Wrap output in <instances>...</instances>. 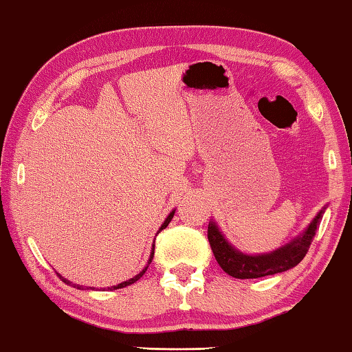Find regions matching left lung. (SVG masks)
<instances>
[{
	"mask_svg": "<svg viewBox=\"0 0 352 352\" xmlns=\"http://www.w3.org/2000/svg\"><path fill=\"white\" fill-rule=\"evenodd\" d=\"M324 210H326V208H322L316 214V217L311 220V223L307 226V230L300 236L294 237L289 244L277 248L275 252L266 253V255H245V253L236 250L225 239L215 221H209L208 239L220 267L231 277L242 280L266 277V275H274L293 269L304 259L313 237H315L318 228H320Z\"/></svg>",
	"mask_w": 352,
	"mask_h": 352,
	"instance_id": "8db88e82",
	"label": "left lung"
}]
</instances>
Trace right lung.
I'll list each match as a JSON object with an SVG mask.
<instances>
[{
  "mask_svg": "<svg viewBox=\"0 0 352 352\" xmlns=\"http://www.w3.org/2000/svg\"><path fill=\"white\" fill-rule=\"evenodd\" d=\"M173 215H175V210H171V212H170V215H168V217H166L165 219V221H164V223H162V226H160V230L159 231H162V230H164V228H166V226H168V223H170V221H171V219H173ZM153 258H154V245H153V250H151V256H149V261H148V264H146V267L142 270V272H140L138 275H135V277L133 278H131V280H127V282H122V283H120V285H116V286H110V288H108V289H110V291H113V289H120V288H126V286H129V285H132V283H135V282H137V280L138 278H142L143 277V274L146 272V270H148V267H149V264H151V261H153ZM63 278V277H61ZM63 282L64 283H67V285H70V282H67V280L66 278H63ZM75 286H77V288H80V286L78 285H75Z\"/></svg>",
  "mask_w": 352,
  "mask_h": 352,
  "instance_id": "add662e5",
  "label": "right lung"
}]
</instances>
